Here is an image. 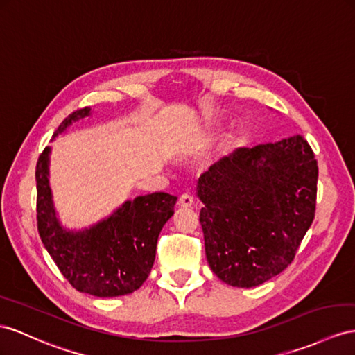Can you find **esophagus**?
Segmentation results:
<instances>
[{
	"label": "esophagus",
	"instance_id": "34e87169",
	"mask_svg": "<svg viewBox=\"0 0 355 355\" xmlns=\"http://www.w3.org/2000/svg\"><path fill=\"white\" fill-rule=\"evenodd\" d=\"M178 204L181 205V207H190L193 204V196L190 195V193H183L180 196V199H178Z\"/></svg>",
	"mask_w": 355,
	"mask_h": 355
}]
</instances>
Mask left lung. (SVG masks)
I'll list each match as a JSON object with an SVG mask.
<instances>
[{"label": "left lung", "instance_id": "8db88e82", "mask_svg": "<svg viewBox=\"0 0 355 355\" xmlns=\"http://www.w3.org/2000/svg\"><path fill=\"white\" fill-rule=\"evenodd\" d=\"M318 162L302 135L240 148L198 181L207 261L225 284L252 288L294 261L316 208Z\"/></svg>", "mask_w": 355, "mask_h": 355}]
</instances>
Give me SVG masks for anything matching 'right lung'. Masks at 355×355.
Returning a JSON list of instances; mask_svg holds the SVG:
<instances>
[{"label":"right lung","instance_id":"obj_1","mask_svg":"<svg viewBox=\"0 0 355 355\" xmlns=\"http://www.w3.org/2000/svg\"><path fill=\"white\" fill-rule=\"evenodd\" d=\"M89 109L70 114L53 136ZM46 147L35 166L37 183V230L61 275L79 293L96 297L130 294L148 277L156 258L159 234L174 214L177 196L151 193L127 201L107 220L91 230L71 234L57 222L48 184Z\"/></svg>","mask_w":355,"mask_h":355}]
</instances>
